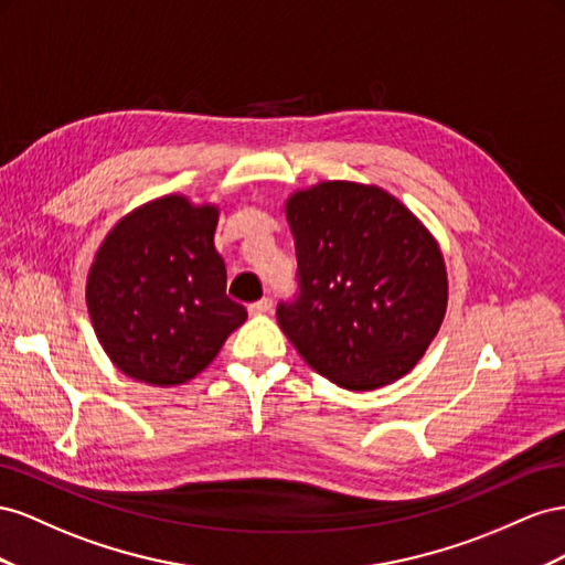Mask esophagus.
Segmentation results:
<instances>
[{"label":"esophagus","instance_id":"obj_1","mask_svg":"<svg viewBox=\"0 0 565 565\" xmlns=\"http://www.w3.org/2000/svg\"><path fill=\"white\" fill-rule=\"evenodd\" d=\"M269 310H271V300H269V298H263V300H257V302H250V305H248V312H250L253 317L267 315Z\"/></svg>","mask_w":565,"mask_h":565}]
</instances>
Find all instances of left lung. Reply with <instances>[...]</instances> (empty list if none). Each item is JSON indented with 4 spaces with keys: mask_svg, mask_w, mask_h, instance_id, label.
<instances>
[{
    "mask_svg": "<svg viewBox=\"0 0 565 565\" xmlns=\"http://www.w3.org/2000/svg\"><path fill=\"white\" fill-rule=\"evenodd\" d=\"M302 294L277 321L300 358L345 391L418 364L447 312V267L426 224L376 184L324 180L286 199Z\"/></svg>",
    "mask_w": 565,
    "mask_h": 565,
    "instance_id": "8db88e82",
    "label": "left lung"
}]
</instances>
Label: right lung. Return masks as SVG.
<instances>
[{
	"label": "right lung",
	"instance_id": "right-lung-1",
	"mask_svg": "<svg viewBox=\"0 0 565 565\" xmlns=\"http://www.w3.org/2000/svg\"><path fill=\"white\" fill-rule=\"evenodd\" d=\"M217 220V203L166 193L122 215L96 248L87 312L125 376L156 388L182 385L248 319L227 298V269L213 244Z\"/></svg>",
	"mask_w": 565,
	"mask_h": 565
}]
</instances>
